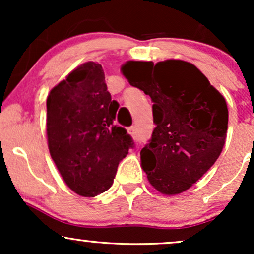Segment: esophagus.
<instances>
[{
  "label": "esophagus",
  "instance_id": "esophagus-1",
  "mask_svg": "<svg viewBox=\"0 0 254 254\" xmlns=\"http://www.w3.org/2000/svg\"><path fill=\"white\" fill-rule=\"evenodd\" d=\"M127 132L130 133L131 136L132 137H135V135H136V131H135V127H129V129H127Z\"/></svg>",
  "mask_w": 254,
  "mask_h": 254
}]
</instances>
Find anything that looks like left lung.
<instances>
[{"label": "left lung", "mask_w": 254, "mask_h": 254, "mask_svg": "<svg viewBox=\"0 0 254 254\" xmlns=\"http://www.w3.org/2000/svg\"><path fill=\"white\" fill-rule=\"evenodd\" d=\"M121 70L154 103L156 127L141 150V167L150 185L166 196L189 190L226 143V99L196 65L182 60L129 61Z\"/></svg>", "instance_id": "1"}]
</instances>
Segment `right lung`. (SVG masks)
I'll use <instances>...</instances> for the list:
<instances>
[{
  "label": "right lung",
  "mask_w": 254,
  "mask_h": 254,
  "mask_svg": "<svg viewBox=\"0 0 254 254\" xmlns=\"http://www.w3.org/2000/svg\"><path fill=\"white\" fill-rule=\"evenodd\" d=\"M112 100L103 66L86 62L61 81L46 99L50 155L68 188L83 197L109 190L132 139L113 123Z\"/></svg>",
  "instance_id": "obj_1"
}]
</instances>
